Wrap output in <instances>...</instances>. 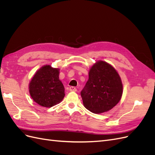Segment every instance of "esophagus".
Instances as JSON below:
<instances>
[{"mask_svg": "<svg viewBox=\"0 0 155 155\" xmlns=\"http://www.w3.org/2000/svg\"><path fill=\"white\" fill-rule=\"evenodd\" d=\"M69 90L70 91H74V92H76L77 91V88L75 87H70L69 88Z\"/></svg>", "mask_w": 155, "mask_h": 155, "instance_id": "34e87169", "label": "esophagus"}]
</instances>
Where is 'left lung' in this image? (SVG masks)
Masks as SVG:
<instances>
[{"mask_svg":"<svg viewBox=\"0 0 155 155\" xmlns=\"http://www.w3.org/2000/svg\"><path fill=\"white\" fill-rule=\"evenodd\" d=\"M123 85L116 69L104 61L91 68L88 79L81 92L83 105L95 114L112 109L121 100Z\"/></svg>","mask_w":155,"mask_h":155,"instance_id":"8db88e82","label":"left lung"}]
</instances>
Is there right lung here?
<instances>
[{"label": "right lung", "instance_id": "add662e5", "mask_svg": "<svg viewBox=\"0 0 155 155\" xmlns=\"http://www.w3.org/2000/svg\"><path fill=\"white\" fill-rule=\"evenodd\" d=\"M59 69L45 65L34 74L29 83L30 94L35 103L44 107H51L61 101L64 88L59 78Z\"/></svg>", "mask_w": 155, "mask_h": 155}]
</instances>
